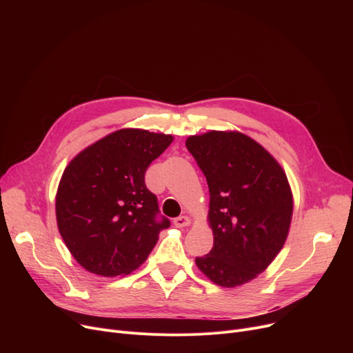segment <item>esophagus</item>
Listing matches in <instances>:
<instances>
[{"mask_svg":"<svg viewBox=\"0 0 353 353\" xmlns=\"http://www.w3.org/2000/svg\"><path fill=\"white\" fill-rule=\"evenodd\" d=\"M173 223L176 228H188L190 225V219L188 216H179L174 219Z\"/></svg>","mask_w":353,"mask_h":353,"instance_id":"34e87169","label":"esophagus"}]
</instances>
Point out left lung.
<instances>
[{"mask_svg":"<svg viewBox=\"0 0 353 353\" xmlns=\"http://www.w3.org/2000/svg\"><path fill=\"white\" fill-rule=\"evenodd\" d=\"M186 147L208 180L214 239L196 265L219 286L248 283L286 242L293 213L286 173L263 145L239 132L212 130L190 136Z\"/></svg>","mask_w":353,"mask_h":353,"instance_id":"1","label":"left lung"}]
</instances>
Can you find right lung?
<instances>
[{"label":"right lung","mask_w":353,"mask_h":353,"mask_svg":"<svg viewBox=\"0 0 353 353\" xmlns=\"http://www.w3.org/2000/svg\"><path fill=\"white\" fill-rule=\"evenodd\" d=\"M172 141L170 134L121 128L68 163L55 216L65 246L85 270L105 277L132 273L170 226L169 219H156L157 197L144 174Z\"/></svg>","instance_id":"right-lung-1"}]
</instances>
